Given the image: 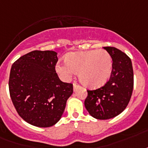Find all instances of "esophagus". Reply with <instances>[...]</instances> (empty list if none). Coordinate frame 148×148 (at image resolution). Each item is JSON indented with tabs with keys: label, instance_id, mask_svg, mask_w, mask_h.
Listing matches in <instances>:
<instances>
[{
	"label": "esophagus",
	"instance_id": "obj_1",
	"mask_svg": "<svg viewBox=\"0 0 148 148\" xmlns=\"http://www.w3.org/2000/svg\"><path fill=\"white\" fill-rule=\"evenodd\" d=\"M73 87H74V91H75V90L79 87V85H77V84H73Z\"/></svg>",
	"mask_w": 148,
	"mask_h": 148
}]
</instances>
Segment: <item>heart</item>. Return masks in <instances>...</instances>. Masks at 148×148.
<instances>
[{
	"label": "heart",
	"instance_id": "1",
	"mask_svg": "<svg viewBox=\"0 0 148 148\" xmlns=\"http://www.w3.org/2000/svg\"><path fill=\"white\" fill-rule=\"evenodd\" d=\"M112 62L107 51L103 49L71 52L66 55L65 63H58L55 71L64 80H69L78 72V78L84 86L98 88L111 76Z\"/></svg>",
	"mask_w": 148,
	"mask_h": 148
}]
</instances>
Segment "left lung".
<instances>
[{"instance_id":"8db88e82","label":"left lung","mask_w":148,"mask_h":148,"mask_svg":"<svg viewBox=\"0 0 148 148\" xmlns=\"http://www.w3.org/2000/svg\"><path fill=\"white\" fill-rule=\"evenodd\" d=\"M112 59L109 80L103 86L87 90L86 110L97 119L106 120L122 113L130 101L134 86V74L130 58L114 47H103Z\"/></svg>"}]
</instances>
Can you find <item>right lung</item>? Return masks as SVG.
<instances>
[{"mask_svg": "<svg viewBox=\"0 0 148 148\" xmlns=\"http://www.w3.org/2000/svg\"><path fill=\"white\" fill-rule=\"evenodd\" d=\"M57 53L32 51L13 64L9 78L10 98L19 116L41 128L55 125L62 118L73 85L60 80L55 71Z\"/></svg>", "mask_w": 148, "mask_h": 148, "instance_id": "1", "label": "right lung"}]
</instances>
